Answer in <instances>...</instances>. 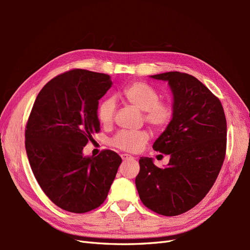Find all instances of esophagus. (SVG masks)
Segmentation results:
<instances>
[{"label":"esophagus","mask_w":250,"mask_h":250,"mask_svg":"<svg viewBox=\"0 0 250 250\" xmlns=\"http://www.w3.org/2000/svg\"><path fill=\"white\" fill-rule=\"evenodd\" d=\"M121 157H122L123 161H127V160H133V156L129 155V154H126V153H123L122 155H121Z\"/></svg>","instance_id":"esophagus-1"}]
</instances>
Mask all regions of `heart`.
Instances as JSON below:
<instances>
[{"label":"heart","instance_id":"1","mask_svg":"<svg viewBox=\"0 0 250 250\" xmlns=\"http://www.w3.org/2000/svg\"><path fill=\"white\" fill-rule=\"evenodd\" d=\"M121 98L131 106L143 111L144 122L156 132L167 129L174 118V106L170 101L160 100V93L145 81H132L122 89ZM115 98L107 97L98 106V119L103 126H110L116 113ZM149 140L146 130H121L110 139V145L125 152L140 151Z\"/></svg>","mask_w":250,"mask_h":250}]
</instances>
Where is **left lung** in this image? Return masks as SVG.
<instances>
[{
  "instance_id": "obj_1",
  "label": "left lung",
  "mask_w": 250,
  "mask_h": 250,
  "mask_svg": "<svg viewBox=\"0 0 250 250\" xmlns=\"http://www.w3.org/2000/svg\"><path fill=\"white\" fill-rule=\"evenodd\" d=\"M168 81L174 118L153 149L170 155L166 168L140 158L135 186L144 206L163 216L193 208L214 186L225 158L226 118L210 90L192 75L168 72L151 76Z\"/></svg>"
}]
</instances>
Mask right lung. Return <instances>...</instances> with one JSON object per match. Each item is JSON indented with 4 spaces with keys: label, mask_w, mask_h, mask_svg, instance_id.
Wrapping results in <instances>:
<instances>
[{
    "label": "right lung",
    "mask_w": 250,
    "mask_h": 250,
    "mask_svg": "<svg viewBox=\"0 0 250 250\" xmlns=\"http://www.w3.org/2000/svg\"><path fill=\"white\" fill-rule=\"evenodd\" d=\"M112 84L107 74L74 69L51 79L37 95L25 129L30 167L47 197L71 213H87L105 201L122 158L102 150L83 156L100 131L98 101Z\"/></svg>",
    "instance_id": "add662e5"
}]
</instances>
